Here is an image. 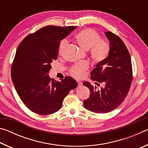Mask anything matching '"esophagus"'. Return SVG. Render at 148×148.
<instances>
[{"mask_svg":"<svg viewBox=\"0 0 148 148\" xmlns=\"http://www.w3.org/2000/svg\"><path fill=\"white\" fill-rule=\"evenodd\" d=\"M82 85H83V84H82V82H77V86H78L79 87H81V86H82Z\"/></svg>","mask_w":148,"mask_h":148,"instance_id":"34e87169","label":"esophagus"}]
</instances>
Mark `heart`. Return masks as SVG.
Listing matches in <instances>:
<instances>
[{
  "label": "heart",
  "mask_w": 148,
  "mask_h": 148,
  "mask_svg": "<svg viewBox=\"0 0 148 148\" xmlns=\"http://www.w3.org/2000/svg\"><path fill=\"white\" fill-rule=\"evenodd\" d=\"M76 39L82 48L90 49V56L95 61L102 62L108 57L110 51V43L106 40L101 39L100 34L95 30L90 28L83 29L76 35ZM67 44L66 40H62L59 46L60 53ZM88 68L89 64L87 62H82L72 66L70 72L74 77L79 79L84 76V72Z\"/></svg>",
  "instance_id": "1"
}]
</instances>
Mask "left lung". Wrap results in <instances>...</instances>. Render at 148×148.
Masks as SVG:
<instances>
[{
  "label": "left lung",
  "mask_w": 148,
  "mask_h": 148,
  "mask_svg": "<svg viewBox=\"0 0 148 148\" xmlns=\"http://www.w3.org/2000/svg\"><path fill=\"white\" fill-rule=\"evenodd\" d=\"M110 45L108 57L99 62L91 73V78L104 87L97 89L88 82L84 86L90 90V96L84 101L87 110L95 113H108L116 109L127 96L132 81L129 52L121 38L111 32H105ZM95 84H98L97 82Z\"/></svg>",
  "instance_id": "obj_1"
}]
</instances>
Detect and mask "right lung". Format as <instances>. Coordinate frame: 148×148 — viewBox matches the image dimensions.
I'll use <instances>...</instances> for the list:
<instances>
[{
    "instance_id": "obj_1",
    "label": "right lung",
    "mask_w": 148,
    "mask_h": 148,
    "mask_svg": "<svg viewBox=\"0 0 148 148\" xmlns=\"http://www.w3.org/2000/svg\"><path fill=\"white\" fill-rule=\"evenodd\" d=\"M76 28L44 27L28 35L17 47L12 80L22 102L34 113L48 115L57 112L65 97L77 86L71 77L57 82L49 76L52 61L58 56L60 42Z\"/></svg>"
}]
</instances>
